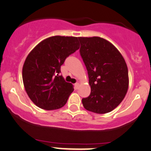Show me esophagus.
<instances>
[{
    "label": "esophagus",
    "instance_id": "obj_1",
    "mask_svg": "<svg viewBox=\"0 0 151 151\" xmlns=\"http://www.w3.org/2000/svg\"><path fill=\"white\" fill-rule=\"evenodd\" d=\"M79 83H74V88H75V89H78V88H79Z\"/></svg>",
    "mask_w": 151,
    "mask_h": 151
}]
</instances>
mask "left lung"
<instances>
[{
  "label": "left lung",
  "mask_w": 151,
  "mask_h": 151,
  "mask_svg": "<svg viewBox=\"0 0 151 151\" xmlns=\"http://www.w3.org/2000/svg\"><path fill=\"white\" fill-rule=\"evenodd\" d=\"M78 39L91 86L89 96L82 99L83 107L97 114L111 112L120 104L127 92L129 75L126 62L119 50L103 38Z\"/></svg>",
  "instance_id": "8db88e82"
}]
</instances>
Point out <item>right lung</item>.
Instances as JSON below:
<instances>
[{
    "label": "right lung",
    "instance_id": "right-lung-1",
    "mask_svg": "<svg viewBox=\"0 0 151 151\" xmlns=\"http://www.w3.org/2000/svg\"><path fill=\"white\" fill-rule=\"evenodd\" d=\"M79 48L77 37L55 36L40 42L27 55L22 68L23 83L36 106L52 110L66 104L74 88L59 75L60 67Z\"/></svg>",
    "mask_w": 151,
    "mask_h": 151
}]
</instances>
